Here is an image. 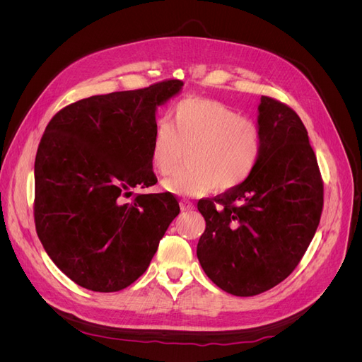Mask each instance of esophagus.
I'll return each instance as SVG.
<instances>
[{"label": "esophagus", "instance_id": "esophagus-1", "mask_svg": "<svg viewBox=\"0 0 362 362\" xmlns=\"http://www.w3.org/2000/svg\"><path fill=\"white\" fill-rule=\"evenodd\" d=\"M180 206H181V211H190L194 208L193 202H190L189 199H181L180 201Z\"/></svg>", "mask_w": 362, "mask_h": 362}]
</instances>
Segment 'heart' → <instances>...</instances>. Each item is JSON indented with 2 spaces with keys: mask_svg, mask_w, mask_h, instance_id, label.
<instances>
[{
  "mask_svg": "<svg viewBox=\"0 0 362 362\" xmlns=\"http://www.w3.org/2000/svg\"><path fill=\"white\" fill-rule=\"evenodd\" d=\"M187 152V164L163 189L178 196H202L213 189L231 190L254 173L262 152L258 125L229 105L187 98L160 120L151 139V163L157 173L170 175Z\"/></svg>",
  "mask_w": 362,
  "mask_h": 362,
  "instance_id": "1",
  "label": "heart"
}]
</instances>
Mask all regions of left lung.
I'll list each match as a JSON object with an SVG mask.
<instances>
[{
	"mask_svg": "<svg viewBox=\"0 0 362 362\" xmlns=\"http://www.w3.org/2000/svg\"><path fill=\"white\" fill-rule=\"evenodd\" d=\"M262 152L235 189L198 202L205 231L198 259L218 288L264 293L298 267L319 226L323 180L308 131L291 107L261 96Z\"/></svg>",
	"mask_w": 362,
	"mask_h": 362,
	"instance_id": "1",
	"label": "left lung"
}]
</instances>
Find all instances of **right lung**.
Here are the masks:
<instances>
[{"label":"right lung","mask_w":362,"mask_h":362,"mask_svg":"<svg viewBox=\"0 0 362 362\" xmlns=\"http://www.w3.org/2000/svg\"><path fill=\"white\" fill-rule=\"evenodd\" d=\"M182 87L163 80L96 95L54 115L35 161V223L47 254L80 287L112 293L146 272L180 204L151 163L157 105Z\"/></svg>","instance_id":"1"}]
</instances>
